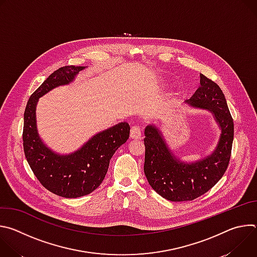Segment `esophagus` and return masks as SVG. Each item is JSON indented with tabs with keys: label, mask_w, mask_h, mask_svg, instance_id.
Wrapping results in <instances>:
<instances>
[{
	"label": "esophagus",
	"mask_w": 257,
	"mask_h": 257,
	"mask_svg": "<svg viewBox=\"0 0 257 257\" xmlns=\"http://www.w3.org/2000/svg\"><path fill=\"white\" fill-rule=\"evenodd\" d=\"M130 136L132 139H140L141 138V129L139 126H133L130 130Z\"/></svg>",
	"instance_id": "34e87169"
}]
</instances>
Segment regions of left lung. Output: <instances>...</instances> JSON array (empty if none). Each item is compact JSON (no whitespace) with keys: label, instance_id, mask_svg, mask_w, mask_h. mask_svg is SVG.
Instances as JSON below:
<instances>
[{"label":"left lung","instance_id":"left-lung-1","mask_svg":"<svg viewBox=\"0 0 257 257\" xmlns=\"http://www.w3.org/2000/svg\"><path fill=\"white\" fill-rule=\"evenodd\" d=\"M187 102L210 111L222 134L209 157L194 164H184L167 148L158 128H145L144 174L152 188L171 201L193 200L210 190L226 173L232 153L234 122L219 86L200 74V86Z\"/></svg>","mask_w":257,"mask_h":257}]
</instances>
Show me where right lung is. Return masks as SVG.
Masks as SVG:
<instances>
[{
    "mask_svg": "<svg viewBox=\"0 0 257 257\" xmlns=\"http://www.w3.org/2000/svg\"><path fill=\"white\" fill-rule=\"evenodd\" d=\"M84 67L64 66L53 72L29 97L24 111L23 150L33 174L52 193L76 198L94 191L107 172L109 160L129 138L130 126L122 122L94 135L82 148L68 156L53 153L42 142L35 123L39 97L51 89L70 83Z\"/></svg>",
    "mask_w": 257,
    "mask_h": 257,
    "instance_id": "add662e5",
    "label": "right lung"
}]
</instances>
